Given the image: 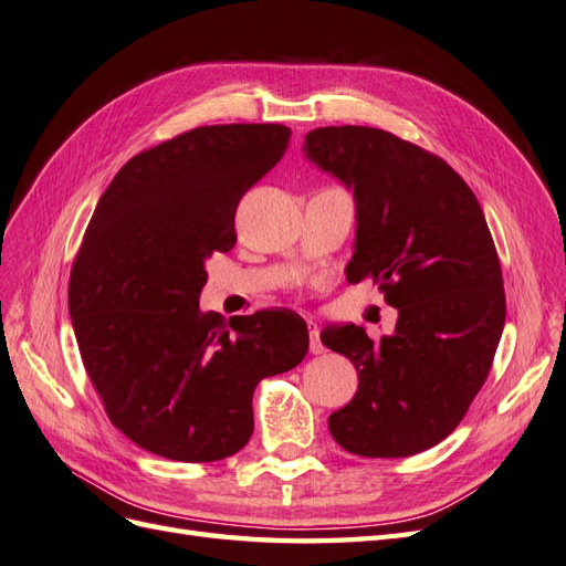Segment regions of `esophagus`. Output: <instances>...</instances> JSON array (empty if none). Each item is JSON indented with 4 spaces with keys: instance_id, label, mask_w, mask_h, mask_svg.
<instances>
[{
    "instance_id": "1",
    "label": "esophagus",
    "mask_w": 566,
    "mask_h": 566,
    "mask_svg": "<svg viewBox=\"0 0 566 566\" xmlns=\"http://www.w3.org/2000/svg\"><path fill=\"white\" fill-rule=\"evenodd\" d=\"M310 323V335H312V339H310V352L312 354H323L325 352V347H323V342H321V337H318V328H316V323L310 318L306 321Z\"/></svg>"
}]
</instances>
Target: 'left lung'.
Masks as SVG:
<instances>
[{"label":"left lung","mask_w":566,"mask_h":566,"mask_svg":"<svg viewBox=\"0 0 566 566\" xmlns=\"http://www.w3.org/2000/svg\"><path fill=\"white\" fill-rule=\"evenodd\" d=\"M304 156L354 191L347 281L373 279L399 310L397 331L378 342L354 323L323 328V345L358 370L331 434L366 458L432 449L465 418L505 325L484 212L449 163L385 129L318 127L304 136Z\"/></svg>","instance_id":"1"}]
</instances>
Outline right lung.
Here are the masks:
<instances>
[{"mask_svg": "<svg viewBox=\"0 0 566 566\" xmlns=\"http://www.w3.org/2000/svg\"><path fill=\"white\" fill-rule=\"evenodd\" d=\"M287 142L285 125L196 127L134 156L96 205L67 310L90 380L136 447L181 462L233 455L252 434L254 387L310 349L295 312L229 329L198 306L205 260L235 245L238 202Z\"/></svg>", "mask_w": 566, "mask_h": 566, "instance_id": "1", "label": "right lung"}]
</instances>
